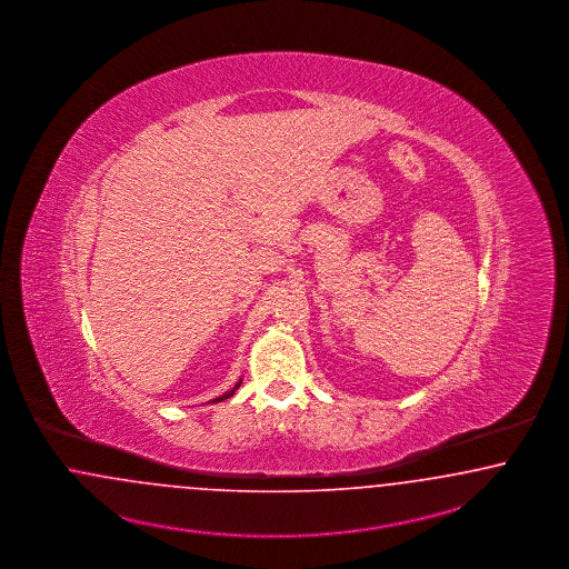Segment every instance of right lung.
I'll use <instances>...</instances> for the list:
<instances>
[{"instance_id":"1","label":"right lung","mask_w":569,"mask_h":569,"mask_svg":"<svg viewBox=\"0 0 569 569\" xmlns=\"http://www.w3.org/2000/svg\"><path fill=\"white\" fill-rule=\"evenodd\" d=\"M239 385H241V380H239V382H237L236 387H233V389H231V391L222 392V395H220V397H216V399H212V403H218V401H224V399H229V397H231V395H236L237 389H239Z\"/></svg>"}]
</instances>
